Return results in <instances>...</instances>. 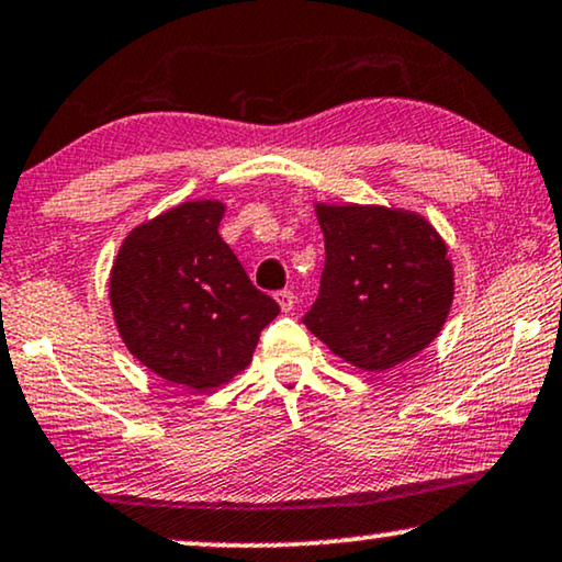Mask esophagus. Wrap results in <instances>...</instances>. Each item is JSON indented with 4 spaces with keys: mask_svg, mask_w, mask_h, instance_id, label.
Returning a JSON list of instances; mask_svg holds the SVG:
<instances>
[{
    "mask_svg": "<svg viewBox=\"0 0 562 562\" xmlns=\"http://www.w3.org/2000/svg\"><path fill=\"white\" fill-rule=\"evenodd\" d=\"M274 301H277V305H280L282 313H288V311H293V305H295V293L293 290H280V293L274 295Z\"/></svg>",
    "mask_w": 562,
    "mask_h": 562,
    "instance_id": "1",
    "label": "esophagus"
}]
</instances>
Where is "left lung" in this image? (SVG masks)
Instances as JSON below:
<instances>
[{"label": "left lung", "instance_id": "obj_1", "mask_svg": "<svg viewBox=\"0 0 562 562\" xmlns=\"http://www.w3.org/2000/svg\"><path fill=\"white\" fill-rule=\"evenodd\" d=\"M326 241L321 293L305 326L364 372L408 362L437 339L454 301L445 238L395 205L313 203Z\"/></svg>", "mask_w": 562, "mask_h": 562}]
</instances>
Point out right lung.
I'll return each instance as SVG.
<instances>
[{"mask_svg": "<svg viewBox=\"0 0 562 562\" xmlns=\"http://www.w3.org/2000/svg\"><path fill=\"white\" fill-rule=\"evenodd\" d=\"M221 200H187L138 223L110 269L117 334L154 375L213 391L249 368L280 308L259 293L223 241Z\"/></svg>", "mask_w": 562, "mask_h": 562, "instance_id": "1", "label": "right lung"}]
</instances>
